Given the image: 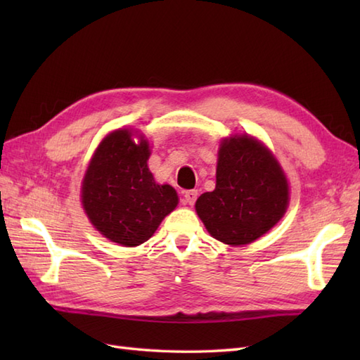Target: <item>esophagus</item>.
I'll return each instance as SVG.
<instances>
[{"instance_id": "1", "label": "esophagus", "mask_w": 360, "mask_h": 360, "mask_svg": "<svg viewBox=\"0 0 360 360\" xmlns=\"http://www.w3.org/2000/svg\"><path fill=\"white\" fill-rule=\"evenodd\" d=\"M196 198H198V190H187V192L184 193V200H182V202H184L186 205H193Z\"/></svg>"}]
</instances>
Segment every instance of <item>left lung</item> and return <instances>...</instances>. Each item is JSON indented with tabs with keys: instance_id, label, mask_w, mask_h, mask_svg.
Returning a JSON list of instances; mask_svg holds the SVG:
<instances>
[{
	"instance_id": "left-lung-1",
	"label": "left lung",
	"mask_w": 360,
	"mask_h": 360,
	"mask_svg": "<svg viewBox=\"0 0 360 360\" xmlns=\"http://www.w3.org/2000/svg\"><path fill=\"white\" fill-rule=\"evenodd\" d=\"M289 186L278 160L248 134L219 145L217 186L195 204L207 232L231 246H244L269 232L286 213Z\"/></svg>"
}]
</instances>
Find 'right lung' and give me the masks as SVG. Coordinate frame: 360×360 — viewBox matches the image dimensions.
Wrapping results in <instances>:
<instances>
[{"instance_id": "right-lung-1", "label": "right lung", "mask_w": 360, "mask_h": 360, "mask_svg": "<svg viewBox=\"0 0 360 360\" xmlns=\"http://www.w3.org/2000/svg\"><path fill=\"white\" fill-rule=\"evenodd\" d=\"M148 158L143 136L116 129L97 147L82 182V204L91 224L120 246L134 248L151 238L178 205L176 190L153 178Z\"/></svg>"}]
</instances>
